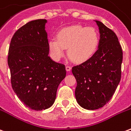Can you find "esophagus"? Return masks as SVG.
Listing matches in <instances>:
<instances>
[{"instance_id": "1", "label": "esophagus", "mask_w": 131, "mask_h": 131, "mask_svg": "<svg viewBox=\"0 0 131 131\" xmlns=\"http://www.w3.org/2000/svg\"><path fill=\"white\" fill-rule=\"evenodd\" d=\"M71 69V67L70 66H66V70L67 71H70Z\"/></svg>"}]
</instances>
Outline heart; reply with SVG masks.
Wrapping results in <instances>:
<instances>
[{
    "label": "heart",
    "instance_id": "obj_1",
    "mask_svg": "<svg viewBox=\"0 0 131 131\" xmlns=\"http://www.w3.org/2000/svg\"><path fill=\"white\" fill-rule=\"evenodd\" d=\"M100 44L99 34L93 27L73 25L64 27L57 34L56 38L48 41L49 50L54 60H59L65 54L77 64L90 60L96 53Z\"/></svg>",
    "mask_w": 131,
    "mask_h": 131
}]
</instances>
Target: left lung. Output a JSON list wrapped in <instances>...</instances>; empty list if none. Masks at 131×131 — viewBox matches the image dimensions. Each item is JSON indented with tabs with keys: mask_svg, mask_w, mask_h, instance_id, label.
Listing matches in <instances>:
<instances>
[{
	"mask_svg": "<svg viewBox=\"0 0 131 131\" xmlns=\"http://www.w3.org/2000/svg\"><path fill=\"white\" fill-rule=\"evenodd\" d=\"M99 28L100 44L91 60L72 68L77 85L75 97L85 110L101 108L110 101L121 80L123 52L118 38L102 22Z\"/></svg>",
	"mask_w": 131,
	"mask_h": 131,
	"instance_id": "obj_1",
	"label": "left lung"
}]
</instances>
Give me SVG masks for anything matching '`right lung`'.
Instances as JSON below:
<instances>
[{
    "label": "right lung",
    "mask_w": 131,
    "mask_h": 131,
    "mask_svg": "<svg viewBox=\"0 0 131 131\" xmlns=\"http://www.w3.org/2000/svg\"><path fill=\"white\" fill-rule=\"evenodd\" d=\"M47 22L33 20L19 29L12 38L7 57L13 91L27 107L36 111L53 104L66 77L65 66L48 55Z\"/></svg>",
    "instance_id": "1"
}]
</instances>
